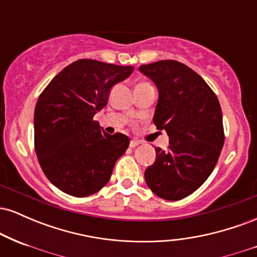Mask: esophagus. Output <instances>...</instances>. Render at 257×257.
I'll return each mask as SVG.
<instances>
[{
	"label": "esophagus",
	"instance_id": "esophagus-1",
	"mask_svg": "<svg viewBox=\"0 0 257 257\" xmlns=\"http://www.w3.org/2000/svg\"><path fill=\"white\" fill-rule=\"evenodd\" d=\"M138 145H140V141L137 140V139H133V140H131V144H129L131 147H137Z\"/></svg>",
	"mask_w": 257,
	"mask_h": 257
}]
</instances>
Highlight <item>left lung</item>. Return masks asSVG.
Wrapping results in <instances>:
<instances>
[{
    "label": "left lung",
    "instance_id": "obj_1",
    "mask_svg": "<svg viewBox=\"0 0 257 257\" xmlns=\"http://www.w3.org/2000/svg\"><path fill=\"white\" fill-rule=\"evenodd\" d=\"M139 71L158 89L153 123L169 137V150L157 147L145 170L150 190L161 198L190 196L213 173L225 135L219 100L192 69L175 60L141 65Z\"/></svg>",
    "mask_w": 257,
    "mask_h": 257
}]
</instances>
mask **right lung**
<instances>
[{"label":"right lung","mask_w":257,"mask_h":257,"mask_svg":"<svg viewBox=\"0 0 257 257\" xmlns=\"http://www.w3.org/2000/svg\"><path fill=\"white\" fill-rule=\"evenodd\" d=\"M133 66L81 59L52 79L35 107V150L43 173L55 187L87 197L107 184L129 138L104 132L94 114L107 105L112 87Z\"/></svg>","instance_id":"obj_1"}]
</instances>
